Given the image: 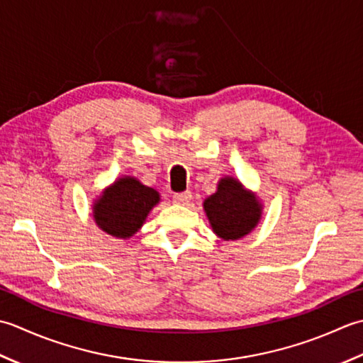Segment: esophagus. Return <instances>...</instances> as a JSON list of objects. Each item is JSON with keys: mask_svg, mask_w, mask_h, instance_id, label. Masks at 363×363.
<instances>
[{"mask_svg": "<svg viewBox=\"0 0 363 363\" xmlns=\"http://www.w3.org/2000/svg\"><path fill=\"white\" fill-rule=\"evenodd\" d=\"M191 197H192L191 192L186 191V192H180V194H174L172 201L177 205H188V202L191 201Z\"/></svg>", "mask_w": 363, "mask_h": 363, "instance_id": "esophagus-1", "label": "esophagus"}]
</instances>
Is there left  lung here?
Instances as JSON below:
<instances>
[{
    "mask_svg": "<svg viewBox=\"0 0 363 363\" xmlns=\"http://www.w3.org/2000/svg\"><path fill=\"white\" fill-rule=\"evenodd\" d=\"M203 210L214 235L224 241H236L260 223L263 203L254 191L227 175L218 182L216 192L205 199Z\"/></svg>",
    "mask_w": 363,
    "mask_h": 363,
    "instance_id": "8db88e82",
    "label": "left lung"
}]
</instances>
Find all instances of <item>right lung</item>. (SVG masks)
I'll return each mask as SVG.
<instances>
[{"instance_id": "right-lung-1", "label": "right lung", "mask_w": 363, "mask_h": 363, "mask_svg": "<svg viewBox=\"0 0 363 363\" xmlns=\"http://www.w3.org/2000/svg\"><path fill=\"white\" fill-rule=\"evenodd\" d=\"M160 192L140 183L136 177L123 175L92 202V218L100 230L114 238H131L144 225Z\"/></svg>"}]
</instances>
